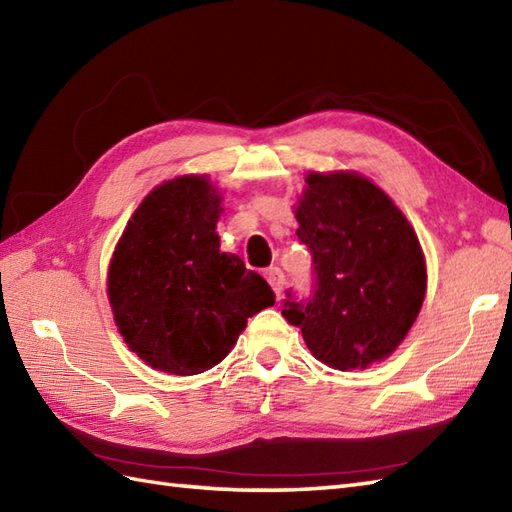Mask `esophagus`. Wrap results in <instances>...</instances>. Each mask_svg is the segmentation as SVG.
Instances as JSON below:
<instances>
[{"label": "esophagus", "instance_id": "esophagus-1", "mask_svg": "<svg viewBox=\"0 0 512 512\" xmlns=\"http://www.w3.org/2000/svg\"><path fill=\"white\" fill-rule=\"evenodd\" d=\"M264 277H266L268 285L272 287V292L279 296V294L283 292V285H285V274H283V270H281V268H268Z\"/></svg>", "mask_w": 512, "mask_h": 512}]
</instances>
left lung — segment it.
<instances>
[{
  "instance_id": "obj_1",
  "label": "left lung",
  "mask_w": 512,
  "mask_h": 512,
  "mask_svg": "<svg viewBox=\"0 0 512 512\" xmlns=\"http://www.w3.org/2000/svg\"><path fill=\"white\" fill-rule=\"evenodd\" d=\"M311 253V294L287 290L283 316L313 357L337 370L391 355L426 294L422 246L389 196L355 173H311L296 207Z\"/></svg>"
}]
</instances>
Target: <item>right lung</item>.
Instances as JSON below:
<instances>
[{
    "label": "right lung",
    "mask_w": 512,
    "mask_h": 512,
    "mask_svg": "<svg viewBox=\"0 0 512 512\" xmlns=\"http://www.w3.org/2000/svg\"><path fill=\"white\" fill-rule=\"evenodd\" d=\"M220 196L205 177L155 188L127 222L108 272L116 326L151 368L192 376L229 355L270 285L220 253Z\"/></svg>",
    "instance_id": "1"
}]
</instances>
